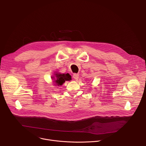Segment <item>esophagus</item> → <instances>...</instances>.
<instances>
[{
  "label": "esophagus",
  "mask_w": 146,
  "mask_h": 146,
  "mask_svg": "<svg viewBox=\"0 0 146 146\" xmlns=\"http://www.w3.org/2000/svg\"><path fill=\"white\" fill-rule=\"evenodd\" d=\"M73 78L74 80H77L78 79V78H79V74H74L73 76Z\"/></svg>",
  "instance_id": "34e87169"
}]
</instances>
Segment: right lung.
<instances>
[{
	"instance_id": "add662e5",
	"label": "right lung",
	"mask_w": 146,
	"mask_h": 146,
	"mask_svg": "<svg viewBox=\"0 0 146 146\" xmlns=\"http://www.w3.org/2000/svg\"><path fill=\"white\" fill-rule=\"evenodd\" d=\"M51 78L54 80V85L55 86H61L65 83L66 81H70L72 77L69 73L62 74L58 72H55Z\"/></svg>"
}]
</instances>
